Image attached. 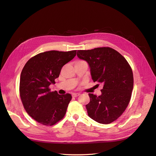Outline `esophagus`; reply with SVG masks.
I'll return each mask as SVG.
<instances>
[{
  "instance_id": "1",
  "label": "esophagus",
  "mask_w": 156,
  "mask_h": 156,
  "mask_svg": "<svg viewBox=\"0 0 156 156\" xmlns=\"http://www.w3.org/2000/svg\"><path fill=\"white\" fill-rule=\"evenodd\" d=\"M79 95H80V94H79V93H73V94H72L73 97H74V98H76V97L78 96Z\"/></svg>"
}]
</instances>
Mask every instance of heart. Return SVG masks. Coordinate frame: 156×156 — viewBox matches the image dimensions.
<instances>
[{
  "mask_svg": "<svg viewBox=\"0 0 156 156\" xmlns=\"http://www.w3.org/2000/svg\"><path fill=\"white\" fill-rule=\"evenodd\" d=\"M78 62H81V61H78Z\"/></svg>",
  "mask_w": 156,
  "mask_h": 156,
  "instance_id": "1",
  "label": "heart"
}]
</instances>
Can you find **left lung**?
Wrapping results in <instances>:
<instances>
[{"label":"left lung","instance_id":"8db88e82","mask_svg":"<svg viewBox=\"0 0 156 156\" xmlns=\"http://www.w3.org/2000/svg\"><path fill=\"white\" fill-rule=\"evenodd\" d=\"M77 56L89 63L93 82L103 86L100 96L89 94L90 102L86 105L89 116L102 124L114 122L122 116L131 98L134 78L129 63L108 47L78 50Z\"/></svg>","mask_w":156,"mask_h":156}]
</instances>
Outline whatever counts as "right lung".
<instances>
[{
	"mask_svg": "<svg viewBox=\"0 0 156 156\" xmlns=\"http://www.w3.org/2000/svg\"><path fill=\"white\" fill-rule=\"evenodd\" d=\"M76 50L49 51L31 58L20 74V96L26 111L45 126L56 124L65 116L71 94L60 95L49 88L59 77L62 67L74 58Z\"/></svg>",
	"mask_w": 156,
	"mask_h": 156,
	"instance_id": "obj_1",
	"label": "right lung"
}]
</instances>
